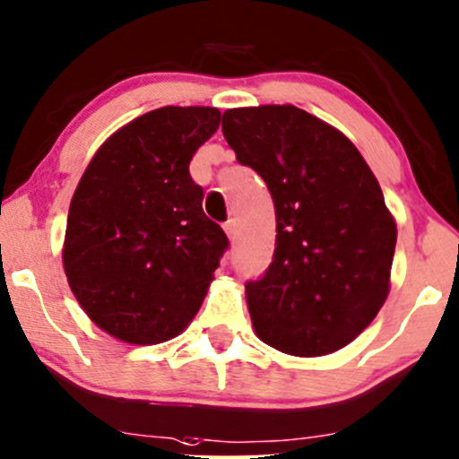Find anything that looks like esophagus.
<instances>
[{
    "instance_id": "obj_1",
    "label": "esophagus",
    "mask_w": 459,
    "mask_h": 459,
    "mask_svg": "<svg viewBox=\"0 0 459 459\" xmlns=\"http://www.w3.org/2000/svg\"><path fill=\"white\" fill-rule=\"evenodd\" d=\"M223 230H225V234L230 236V240H234V238H236V221H234V219H230V221H225Z\"/></svg>"
}]
</instances>
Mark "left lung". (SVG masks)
<instances>
[{"mask_svg": "<svg viewBox=\"0 0 459 459\" xmlns=\"http://www.w3.org/2000/svg\"><path fill=\"white\" fill-rule=\"evenodd\" d=\"M221 128L276 208L272 264L247 282L255 333L290 356L348 346L390 290L396 223L377 178L352 141L299 107L230 109Z\"/></svg>", "mask_w": 459, "mask_h": 459, "instance_id": "left-lung-1", "label": "left lung"}]
</instances>
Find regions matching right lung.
I'll return each instance as SVG.
<instances>
[{
  "instance_id": "1",
  "label": "right lung",
  "mask_w": 459,
  "mask_h": 459,
  "mask_svg": "<svg viewBox=\"0 0 459 459\" xmlns=\"http://www.w3.org/2000/svg\"><path fill=\"white\" fill-rule=\"evenodd\" d=\"M215 107H160L94 153L69 206L63 265L94 325L150 346L192 323L230 240L202 211L189 162Z\"/></svg>"
}]
</instances>
